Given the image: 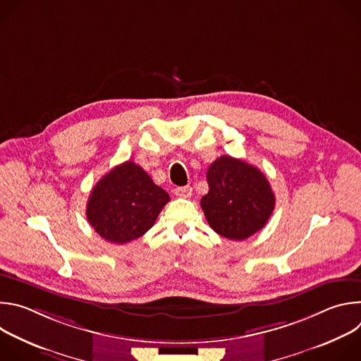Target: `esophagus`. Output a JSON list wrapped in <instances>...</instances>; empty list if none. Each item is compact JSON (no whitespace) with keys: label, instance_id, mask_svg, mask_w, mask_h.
<instances>
[{"label":"esophagus","instance_id":"esophagus-1","mask_svg":"<svg viewBox=\"0 0 361 361\" xmlns=\"http://www.w3.org/2000/svg\"><path fill=\"white\" fill-rule=\"evenodd\" d=\"M174 194H176L177 197L188 198V197H191V194H192V188H191L190 185H184V187H177V188H174Z\"/></svg>","mask_w":361,"mask_h":361}]
</instances>
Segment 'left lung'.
<instances>
[{"mask_svg": "<svg viewBox=\"0 0 361 361\" xmlns=\"http://www.w3.org/2000/svg\"><path fill=\"white\" fill-rule=\"evenodd\" d=\"M207 181L209 192L200 204L217 234L241 241L266 226L274 210L276 197L259 169L221 156L209 167Z\"/></svg>", "mask_w": 361, "mask_h": 361, "instance_id": "1", "label": "left lung"}]
</instances>
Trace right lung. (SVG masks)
Masks as SVG:
<instances>
[{
  "mask_svg": "<svg viewBox=\"0 0 361 361\" xmlns=\"http://www.w3.org/2000/svg\"><path fill=\"white\" fill-rule=\"evenodd\" d=\"M169 201L167 191L138 164L126 161L94 185L85 214L102 238L126 244L145 234Z\"/></svg>",
  "mask_w": 361,
  "mask_h": 361,
  "instance_id": "add662e5",
  "label": "right lung"
}]
</instances>
